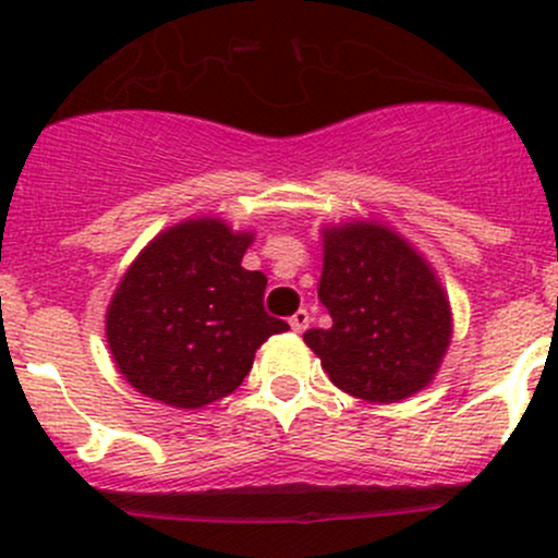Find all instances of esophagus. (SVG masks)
Returning a JSON list of instances; mask_svg holds the SVG:
<instances>
[{
  "label": "esophagus",
  "mask_w": 558,
  "mask_h": 558,
  "mask_svg": "<svg viewBox=\"0 0 558 558\" xmlns=\"http://www.w3.org/2000/svg\"><path fill=\"white\" fill-rule=\"evenodd\" d=\"M289 324H291V328H294L296 333H302L304 328L310 326V313H307V310H296V313L291 315V320H289Z\"/></svg>",
  "instance_id": "obj_1"
}]
</instances>
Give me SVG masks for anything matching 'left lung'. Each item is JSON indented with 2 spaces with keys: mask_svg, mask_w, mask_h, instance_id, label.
I'll return each instance as SVG.
<instances>
[{
  "mask_svg": "<svg viewBox=\"0 0 558 558\" xmlns=\"http://www.w3.org/2000/svg\"><path fill=\"white\" fill-rule=\"evenodd\" d=\"M318 296L333 324L310 328L304 344L339 390L398 403L433 383L451 342V304L407 238L372 219L324 227Z\"/></svg>",
  "mask_w": 558,
  "mask_h": 558,
  "instance_id": "1",
  "label": "left lung"
}]
</instances>
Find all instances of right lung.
I'll return each mask as SVG.
<instances>
[{"label":"right lung","instance_id":"1","mask_svg":"<svg viewBox=\"0 0 558 558\" xmlns=\"http://www.w3.org/2000/svg\"><path fill=\"white\" fill-rule=\"evenodd\" d=\"M251 243V230L197 216L151 238L125 269L107 307V342L141 396L208 407L238 390L272 333L289 331L264 313L267 278L240 264Z\"/></svg>","mask_w":558,"mask_h":558}]
</instances>
